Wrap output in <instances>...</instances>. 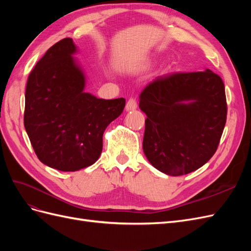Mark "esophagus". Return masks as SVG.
<instances>
[{"mask_svg":"<svg viewBox=\"0 0 251 251\" xmlns=\"http://www.w3.org/2000/svg\"><path fill=\"white\" fill-rule=\"evenodd\" d=\"M136 108H137V101H136L135 98H130L126 105V111H134L136 110Z\"/></svg>","mask_w":251,"mask_h":251,"instance_id":"obj_1","label":"esophagus"}]
</instances>
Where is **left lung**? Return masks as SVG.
Returning <instances> with one entry per match:
<instances>
[{"instance_id": "left-lung-1", "label": "left lung", "mask_w": 251, "mask_h": 251, "mask_svg": "<svg viewBox=\"0 0 251 251\" xmlns=\"http://www.w3.org/2000/svg\"><path fill=\"white\" fill-rule=\"evenodd\" d=\"M146 113L142 148L155 169L181 176L214 156L226 124L222 78L206 69L158 76L142 90Z\"/></svg>"}]
</instances>
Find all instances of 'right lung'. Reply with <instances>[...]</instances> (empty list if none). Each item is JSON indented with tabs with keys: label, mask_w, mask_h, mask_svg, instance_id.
Returning a JSON list of instances; mask_svg holds the SVG:
<instances>
[{
	"label": "right lung",
	"mask_w": 251,
	"mask_h": 251,
	"mask_svg": "<svg viewBox=\"0 0 251 251\" xmlns=\"http://www.w3.org/2000/svg\"><path fill=\"white\" fill-rule=\"evenodd\" d=\"M67 37L53 45L30 72L24 126L37 158L63 172L97 161L103 132L123 113L126 100H101L85 92L86 76Z\"/></svg>",
	"instance_id": "add662e5"
}]
</instances>
